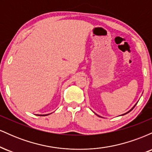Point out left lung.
I'll return each instance as SVG.
<instances>
[{"label":"left lung","mask_w":152,"mask_h":152,"mask_svg":"<svg viewBox=\"0 0 152 152\" xmlns=\"http://www.w3.org/2000/svg\"><path fill=\"white\" fill-rule=\"evenodd\" d=\"M137 104H135V105H134V106H133V107H132V109H130V110H129V111H128V112H126V113H125V114H122V116H123V115H125V114H128V113H129V112H130V111H132V109H134V107H135V106H136V105H137ZM96 115H97V114H96ZM97 116H99V115H97ZM99 116V117H101V116Z\"/></svg>","instance_id":"left-lung-1"}]
</instances>
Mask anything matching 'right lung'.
Wrapping results in <instances>:
<instances>
[{
  "label": "right lung",
  "mask_w": 152,
  "mask_h": 152,
  "mask_svg": "<svg viewBox=\"0 0 152 152\" xmlns=\"http://www.w3.org/2000/svg\"><path fill=\"white\" fill-rule=\"evenodd\" d=\"M49 114H45V115H38V116H48Z\"/></svg>",
  "instance_id": "right-lung-1"
}]
</instances>
